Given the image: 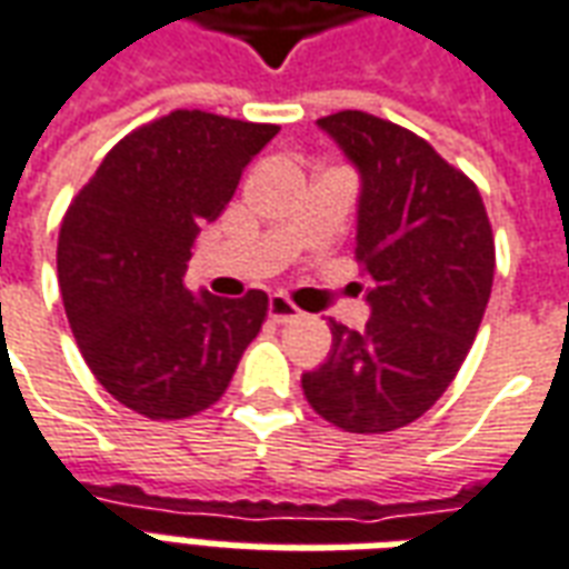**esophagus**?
Instances as JSON below:
<instances>
[{"mask_svg":"<svg viewBox=\"0 0 569 569\" xmlns=\"http://www.w3.org/2000/svg\"><path fill=\"white\" fill-rule=\"evenodd\" d=\"M268 313H271L273 322H292L301 317V310H298L283 292H273V296L268 298Z\"/></svg>","mask_w":569,"mask_h":569,"instance_id":"1","label":"esophagus"}]
</instances>
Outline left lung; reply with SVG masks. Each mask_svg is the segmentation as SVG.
<instances>
[{"instance_id": "8db88e82", "label": "left lung", "mask_w": 569, "mask_h": 569, "mask_svg": "<svg viewBox=\"0 0 569 569\" xmlns=\"http://www.w3.org/2000/svg\"><path fill=\"white\" fill-rule=\"evenodd\" d=\"M359 170L362 332L301 375L310 408L347 432H390L436 406L463 366L493 286V231L476 182L418 133L345 109L317 121Z\"/></svg>"}]
</instances>
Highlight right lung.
<instances>
[{
  "label": "right lung",
  "instance_id": "1",
  "mask_svg": "<svg viewBox=\"0 0 569 569\" xmlns=\"http://www.w3.org/2000/svg\"><path fill=\"white\" fill-rule=\"evenodd\" d=\"M277 124L176 109L142 124L69 203L57 280L69 329L93 378L151 420H182L219 402L268 296H191L188 259L222 216L240 173Z\"/></svg>",
  "mask_w": 569,
  "mask_h": 569
}]
</instances>
